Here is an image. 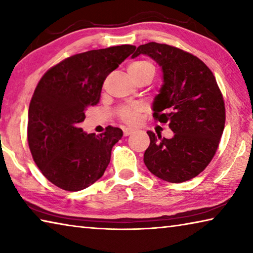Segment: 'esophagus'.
<instances>
[{
    "mask_svg": "<svg viewBox=\"0 0 253 253\" xmlns=\"http://www.w3.org/2000/svg\"><path fill=\"white\" fill-rule=\"evenodd\" d=\"M134 128H124V135L125 136H129L130 134H132V132H134Z\"/></svg>",
    "mask_w": 253,
    "mask_h": 253,
    "instance_id": "esophagus-1",
    "label": "esophagus"
}]
</instances>
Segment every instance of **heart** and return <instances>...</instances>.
Instances as JSON below:
<instances>
[{
    "mask_svg": "<svg viewBox=\"0 0 253 253\" xmlns=\"http://www.w3.org/2000/svg\"><path fill=\"white\" fill-rule=\"evenodd\" d=\"M147 71H152L155 74V68H154L151 62L145 61V60H139V61L132 62L128 67V74H129V76H139ZM140 107L138 105H127L122 107L117 114L123 122L127 124H135L137 119H138Z\"/></svg>",
    "mask_w": 253,
    "mask_h": 253,
    "instance_id": "1",
    "label": "heart"
}]
</instances>
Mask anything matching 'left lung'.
Masks as SVG:
<instances>
[{
  "label": "left lung",
  "mask_w": 253,
  "mask_h": 253,
  "mask_svg": "<svg viewBox=\"0 0 253 253\" xmlns=\"http://www.w3.org/2000/svg\"><path fill=\"white\" fill-rule=\"evenodd\" d=\"M146 54L162 67L163 85L153 102V117L169 124L172 138L147 131L151 144L144 163L151 173L182 183L203 172L215 155L224 129L225 107L215 77L192 53L169 44L139 45L131 58Z\"/></svg>",
  "instance_id": "1"
}]
</instances>
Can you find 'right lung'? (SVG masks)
<instances>
[{"instance_id":"obj_1","label":"right lung","mask_w":253,"mask_h":253,"mask_svg":"<svg viewBox=\"0 0 253 253\" xmlns=\"http://www.w3.org/2000/svg\"><path fill=\"white\" fill-rule=\"evenodd\" d=\"M135 49L123 44L71 55L42 76L29 107L28 142L37 166L55 186L81 191L104 175L123 130L108 126L100 135L87 134L79 124L99 102L107 76Z\"/></svg>"}]
</instances>
